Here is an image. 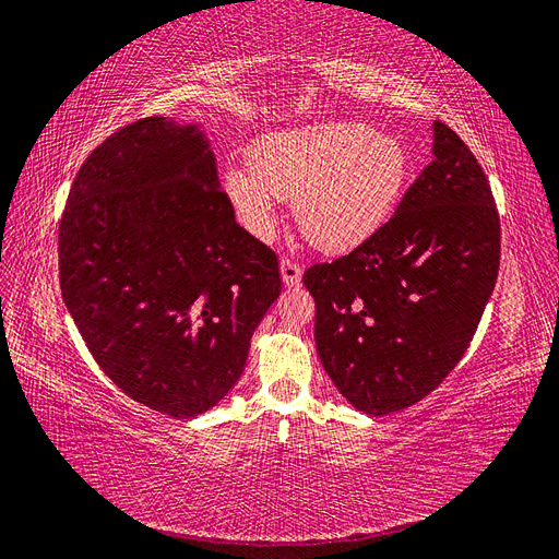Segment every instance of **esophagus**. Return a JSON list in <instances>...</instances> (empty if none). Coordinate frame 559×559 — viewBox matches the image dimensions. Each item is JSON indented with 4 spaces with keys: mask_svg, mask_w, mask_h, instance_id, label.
Masks as SVG:
<instances>
[{
    "mask_svg": "<svg viewBox=\"0 0 559 559\" xmlns=\"http://www.w3.org/2000/svg\"><path fill=\"white\" fill-rule=\"evenodd\" d=\"M280 270H282V280H284V284H289V286L298 284V282H300V277H302V265H300V263H296V261H292V259H286V257L282 259Z\"/></svg>",
    "mask_w": 559,
    "mask_h": 559,
    "instance_id": "esophagus-1",
    "label": "esophagus"
}]
</instances>
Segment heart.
Masks as SVG:
<instances>
[{
    "label": "heart",
    "mask_w": 559,
    "mask_h": 559,
    "mask_svg": "<svg viewBox=\"0 0 559 559\" xmlns=\"http://www.w3.org/2000/svg\"><path fill=\"white\" fill-rule=\"evenodd\" d=\"M411 170L399 138L357 121H324L265 134L249 173L226 175V193L259 238L275 230V198H294L302 235L324 251H347L389 222Z\"/></svg>",
    "instance_id": "1"
}]
</instances>
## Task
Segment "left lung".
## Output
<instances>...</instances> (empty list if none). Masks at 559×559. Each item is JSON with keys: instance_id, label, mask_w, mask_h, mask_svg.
Returning <instances> with one entry per match:
<instances>
[{"instance_id": "left-lung-1", "label": "left lung", "mask_w": 559, "mask_h": 559, "mask_svg": "<svg viewBox=\"0 0 559 559\" xmlns=\"http://www.w3.org/2000/svg\"><path fill=\"white\" fill-rule=\"evenodd\" d=\"M501 233L483 167L433 123V160L364 245L314 263L321 366L354 408L386 415L441 384L473 341L499 273Z\"/></svg>"}]
</instances>
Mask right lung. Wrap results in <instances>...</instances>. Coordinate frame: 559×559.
Wrapping results in <instances>:
<instances>
[{
    "label": "right lung",
    "mask_w": 559,
    "mask_h": 559,
    "mask_svg": "<svg viewBox=\"0 0 559 559\" xmlns=\"http://www.w3.org/2000/svg\"><path fill=\"white\" fill-rule=\"evenodd\" d=\"M64 306L105 376L151 411L193 417L242 376L282 292L195 126L146 116L79 167L58 228Z\"/></svg>",
    "instance_id": "add662e5"
}]
</instances>
